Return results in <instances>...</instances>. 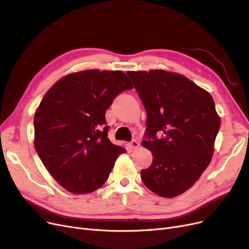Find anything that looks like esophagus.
Masks as SVG:
<instances>
[{
  "mask_svg": "<svg viewBox=\"0 0 249 249\" xmlns=\"http://www.w3.org/2000/svg\"><path fill=\"white\" fill-rule=\"evenodd\" d=\"M130 148L131 149H136L138 146H139V142L138 141H136V140H132L131 142H130Z\"/></svg>",
  "mask_w": 249,
  "mask_h": 249,
  "instance_id": "34e87169",
  "label": "esophagus"
}]
</instances>
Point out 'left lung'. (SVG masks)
Returning <instances> with one entry per match:
<instances>
[{"label":"left lung","instance_id":"left-lung-1","mask_svg":"<svg viewBox=\"0 0 249 249\" xmlns=\"http://www.w3.org/2000/svg\"><path fill=\"white\" fill-rule=\"evenodd\" d=\"M146 110L142 145L153 162L141 170L150 191L175 197L191 188L206 170L220 129L213 97L182 74L162 70L127 71Z\"/></svg>","mask_w":249,"mask_h":249}]
</instances>
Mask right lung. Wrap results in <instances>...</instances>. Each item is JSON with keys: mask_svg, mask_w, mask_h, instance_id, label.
Here are the masks:
<instances>
[{"mask_svg": "<svg viewBox=\"0 0 249 249\" xmlns=\"http://www.w3.org/2000/svg\"><path fill=\"white\" fill-rule=\"evenodd\" d=\"M133 85L120 71L73 72L52 86L34 115V145L64 189L90 193L105 184L125 148L108 138L107 109Z\"/></svg>", "mask_w": 249, "mask_h": 249, "instance_id": "right-lung-1", "label": "right lung"}]
</instances>
